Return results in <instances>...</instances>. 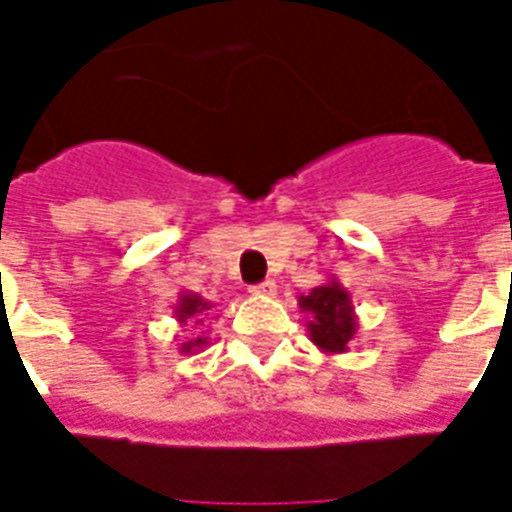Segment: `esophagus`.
<instances>
[{
  "instance_id": "obj_1",
  "label": "esophagus",
  "mask_w": 512,
  "mask_h": 512,
  "mask_svg": "<svg viewBox=\"0 0 512 512\" xmlns=\"http://www.w3.org/2000/svg\"><path fill=\"white\" fill-rule=\"evenodd\" d=\"M249 292L255 294V297H273L276 294V281H263V284H255Z\"/></svg>"
}]
</instances>
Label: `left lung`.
Segmentation results:
<instances>
[{
  "instance_id": "obj_1",
  "label": "left lung",
  "mask_w": 512,
  "mask_h": 512,
  "mask_svg": "<svg viewBox=\"0 0 512 512\" xmlns=\"http://www.w3.org/2000/svg\"><path fill=\"white\" fill-rule=\"evenodd\" d=\"M299 310L307 315V334L310 342L326 355H342L350 350L357 334V315L350 292L336 278L328 284L315 286L310 294L297 299Z\"/></svg>"
}]
</instances>
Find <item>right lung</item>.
<instances>
[{"label": "right lung", "mask_w": 512, "mask_h": 512, "mask_svg": "<svg viewBox=\"0 0 512 512\" xmlns=\"http://www.w3.org/2000/svg\"><path fill=\"white\" fill-rule=\"evenodd\" d=\"M210 310H213V302H210V299H202L194 292H181L176 299V305H173V318H176L181 326H186L191 318H194V323H205L202 315H210ZM207 344H210L207 342V336H194V339L181 344V355H197V352H202V347H207Z\"/></svg>", "instance_id": "right-lung-1"}]
</instances>
